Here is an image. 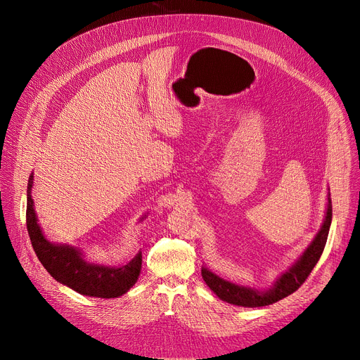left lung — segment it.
<instances>
[{
    "label": "left lung",
    "instance_id": "8db88e82",
    "mask_svg": "<svg viewBox=\"0 0 360 360\" xmlns=\"http://www.w3.org/2000/svg\"><path fill=\"white\" fill-rule=\"evenodd\" d=\"M328 191L330 189L328 188ZM330 224H332V200H330V192H328L325 219L322 222L321 229L315 235L314 240L302 252L299 258L285 272H282L276 278V281L269 289L259 290L250 286H242V285L233 283L214 274L207 266H202V278L205 283L210 286V289L219 299L231 304L245 306V307H259V306L272 304L286 297L288 295L293 293L306 281V278L311 275L312 269L318 264L321 255L325 249Z\"/></svg>",
    "mask_w": 360,
    "mask_h": 360
}]
</instances>
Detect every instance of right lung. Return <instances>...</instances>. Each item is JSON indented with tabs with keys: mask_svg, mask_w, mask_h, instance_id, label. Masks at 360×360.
<instances>
[{
	"mask_svg": "<svg viewBox=\"0 0 360 360\" xmlns=\"http://www.w3.org/2000/svg\"><path fill=\"white\" fill-rule=\"evenodd\" d=\"M34 172L30 175L27 188V229L32 248L42 266L57 282L72 290L92 297H120L127 293L138 281L142 268V252L122 266H107L85 259L84 250L67 245L49 242L38 224L34 200L31 198ZM148 214L139 218L142 222Z\"/></svg>",
	"mask_w": 360,
	"mask_h": 360,
	"instance_id": "1",
	"label": "right lung"
}]
</instances>
